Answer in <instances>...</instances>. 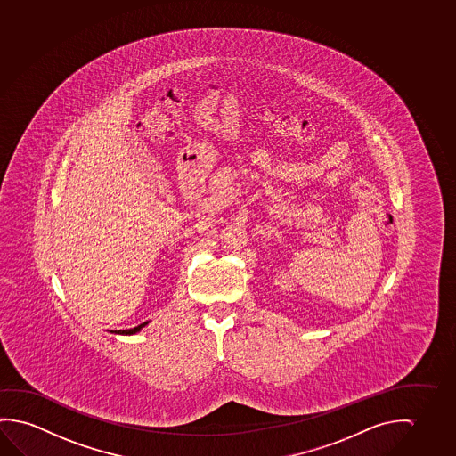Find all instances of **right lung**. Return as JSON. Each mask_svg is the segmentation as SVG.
<instances>
[{
  "mask_svg": "<svg viewBox=\"0 0 456 456\" xmlns=\"http://www.w3.org/2000/svg\"><path fill=\"white\" fill-rule=\"evenodd\" d=\"M147 325V323H142V325L134 326V328H130V330H118L116 333L118 334H134L138 333L139 330L142 328V326Z\"/></svg>",
  "mask_w": 456,
  "mask_h": 456,
  "instance_id": "right-lung-1",
  "label": "right lung"
}]
</instances>
